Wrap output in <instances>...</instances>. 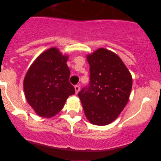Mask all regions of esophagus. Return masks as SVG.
Wrapping results in <instances>:
<instances>
[{"label": "esophagus", "mask_w": 161, "mask_h": 161, "mask_svg": "<svg viewBox=\"0 0 161 161\" xmlns=\"http://www.w3.org/2000/svg\"><path fill=\"white\" fill-rule=\"evenodd\" d=\"M74 88H75V91H76V93H78V92L80 91V85H75L74 86Z\"/></svg>", "instance_id": "1"}]
</instances>
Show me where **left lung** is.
I'll use <instances>...</instances> for the list:
<instances>
[{
    "label": "left lung",
    "instance_id": "1",
    "mask_svg": "<svg viewBox=\"0 0 161 161\" xmlns=\"http://www.w3.org/2000/svg\"><path fill=\"white\" fill-rule=\"evenodd\" d=\"M87 60L90 81L78 97L88 120L105 126L119 117L128 102L131 75L119 55L105 48L87 55Z\"/></svg>",
    "mask_w": 161,
    "mask_h": 161
}]
</instances>
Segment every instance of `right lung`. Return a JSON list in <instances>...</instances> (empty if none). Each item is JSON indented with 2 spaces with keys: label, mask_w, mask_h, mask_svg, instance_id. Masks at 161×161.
<instances>
[{
  "label": "right lung",
  "mask_w": 161,
  "mask_h": 161,
  "mask_svg": "<svg viewBox=\"0 0 161 161\" xmlns=\"http://www.w3.org/2000/svg\"><path fill=\"white\" fill-rule=\"evenodd\" d=\"M68 55L58 48L42 52L28 69L23 82L30 106L41 117L52 118L63 109L67 98L75 93L69 82Z\"/></svg>",
  "instance_id": "add662e5"
}]
</instances>
